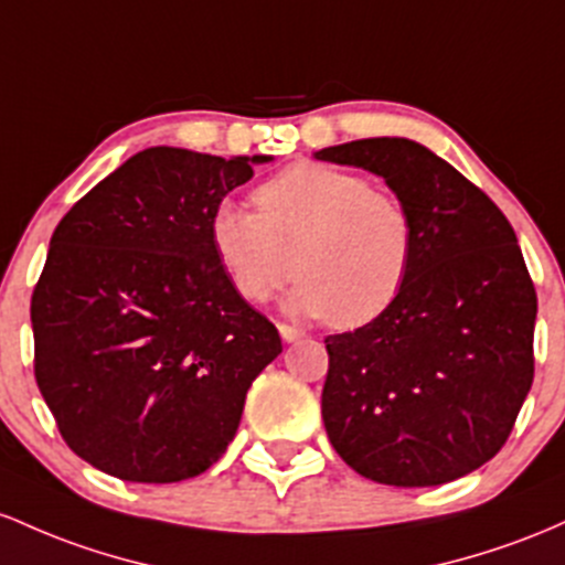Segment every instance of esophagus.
<instances>
[{"mask_svg":"<svg viewBox=\"0 0 565 565\" xmlns=\"http://www.w3.org/2000/svg\"><path fill=\"white\" fill-rule=\"evenodd\" d=\"M277 331H280L282 341H296V339H301V331H299V328L288 326V322H280V326H277Z\"/></svg>","mask_w":565,"mask_h":565,"instance_id":"1","label":"esophagus"}]
</instances>
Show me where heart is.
<instances>
[{
	"mask_svg": "<svg viewBox=\"0 0 565 565\" xmlns=\"http://www.w3.org/2000/svg\"><path fill=\"white\" fill-rule=\"evenodd\" d=\"M258 213L221 202L207 234L245 301H269L296 275L288 307L360 328L382 317L408 282L416 224L395 192L322 162H296L253 192Z\"/></svg>",
	"mask_w": 565,
	"mask_h": 565,
	"instance_id": "heart-1",
	"label": "heart"
}]
</instances>
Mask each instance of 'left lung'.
<instances>
[{"label": "left lung", "mask_w": 565, "mask_h": 565, "mask_svg": "<svg viewBox=\"0 0 565 565\" xmlns=\"http://www.w3.org/2000/svg\"><path fill=\"white\" fill-rule=\"evenodd\" d=\"M317 160L382 175L416 224L397 301L326 339L331 446L386 486H440L478 470L502 451L534 382L536 290L510 221L408 138L328 146Z\"/></svg>", "instance_id": "1"}]
</instances>
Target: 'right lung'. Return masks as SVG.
I'll list each match as a JSON object with an SVG mask.
<instances>
[{"instance_id": "1", "label": "right lung", "mask_w": 565, "mask_h": 565, "mask_svg": "<svg viewBox=\"0 0 565 565\" xmlns=\"http://www.w3.org/2000/svg\"><path fill=\"white\" fill-rule=\"evenodd\" d=\"M154 146L55 226L31 294L34 379L66 446L130 483H179L232 443L277 328L234 290L207 224L253 162Z\"/></svg>"}]
</instances>
